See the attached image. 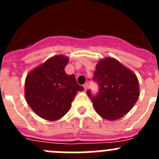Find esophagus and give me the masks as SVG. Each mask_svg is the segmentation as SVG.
<instances>
[{"instance_id": "34e87169", "label": "esophagus", "mask_w": 159, "mask_h": 159, "mask_svg": "<svg viewBox=\"0 0 159 159\" xmlns=\"http://www.w3.org/2000/svg\"><path fill=\"white\" fill-rule=\"evenodd\" d=\"M88 84H84V90H85V91H86V90L88 89Z\"/></svg>"}]
</instances>
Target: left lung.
Instances as JSON below:
<instances>
[{"instance_id":"left-lung-1","label":"left lung","mask_w":159,"mask_h":159,"mask_svg":"<svg viewBox=\"0 0 159 159\" xmlns=\"http://www.w3.org/2000/svg\"><path fill=\"white\" fill-rule=\"evenodd\" d=\"M93 81L98 84L99 92L94 95L89 89L87 95L97 113L108 120L124 116L139 96L136 75L113 58L108 57L97 64Z\"/></svg>"}]
</instances>
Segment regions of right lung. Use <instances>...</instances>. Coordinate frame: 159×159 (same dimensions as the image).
I'll return each mask as SVG.
<instances>
[{
    "label": "right lung",
    "instance_id": "obj_1",
    "mask_svg": "<svg viewBox=\"0 0 159 159\" xmlns=\"http://www.w3.org/2000/svg\"><path fill=\"white\" fill-rule=\"evenodd\" d=\"M68 59L56 56L32 70L25 80V99L40 117L54 121L69 111L71 102L84 88L74 75L64 71Z\"/></svg>",
    "mask_w": 159,
    "mask_h": 159
}]
</instances>
